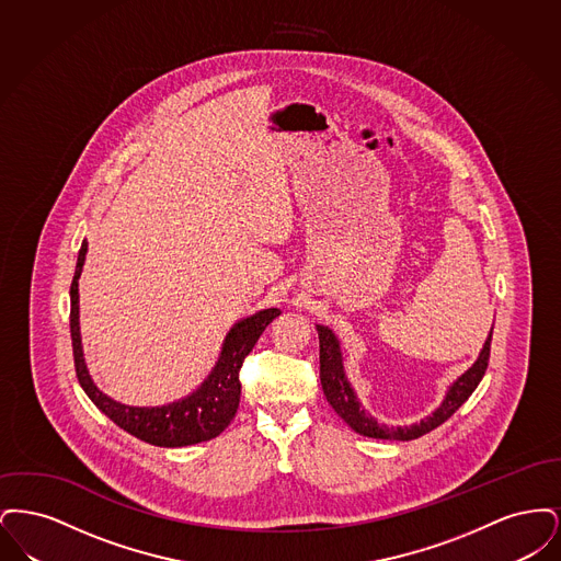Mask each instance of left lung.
Masks as SVG:
<instances>
[{"mask_svg":"<svg viewBox=\"0 0 561 561\" xmlns=\"http://www.w3.org/2000/svg\"><path fill=\"white\" fill-rule=\"evenodd\" d=\"M318 336H320V380L323 396L328 403L334 408V412L347 423L359 435L374 437V439H398V442H410L428 431L439 427L446 423L454 412L471 398V393L478 389L485 368L490 359V343H492V330L481 347L478 359L469 370L460 374L453 385L446 391V398L442 403L425 416L419 423L412 425H398L389 427L385 423H378L373 414L362 405L357 398L355 389L348 382L347 373H345V362H343V351H341V341L339 336L328 328V325H316Z\"/></svg>","mask_w":561,"mask_h":561,"instance_id":"8db88e82","label":"left lung"}]
</instances>
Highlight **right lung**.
<instances>
[{"label": "right lung", "mask_w": 561, "mask_h": 561, "mask_svg": "<svg viewBox=\"0 0 561 561\" xmlns=\"http://www.w3.org/2000/svg\"><path fill=\"white\" fill-rule=\"evenodd\" d=\"M88 241L83 240L78 254L76 275L71 282V341H73V359L81 389L92 403L108 416L115 425L128 431L140 442L160 448H183L199 442L214 439L233 421L240 408L241 382L240 368L245 355L256 345L261 334L271 321L282 311L271 307L256 311L250 318L233 323L227 332L218 359L204 382L185 398L170 401L163 405L138 408L111 400L92 380L85 366L80 332V275L85 263Z\"/></svg>", "instance_id": "right-lung-1"}]
</instances>
